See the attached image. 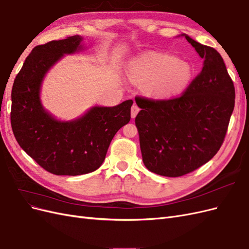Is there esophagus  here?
Here are the masks:
<instances>
[{
	"instance_id": "obj_1",
	"label": "esophagus",
	"mask_w": 249,
	"mask_h": 249,
	"mask_svg": "<svg viewBox=\"0 0 249 249\" xmlns=\"http://www.w3.org/2000/svg\"><path fill=\"white\" fill-rule=\"evenodd\" d=\"M139 107L137 106V105H133L132 106V109H131V116H132V118H135L136 117V115L138 114V112H139Z\"/></svg>"
}]
</instances>
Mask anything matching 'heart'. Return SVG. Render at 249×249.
I'll use <instances>...</instances> for the list:
<instances>
[{
    "instance_id": "heart-1",
    "label": "heart",
    "mask_w": 249,
    "mask_h": 249,
    "mask_svg": "<svg viewBox=\"0 0 249 249\" xmlns=\"http://www.w3.org/2000/svg\"><path fill=\"white\" fill-rule=\"evenodd\" d=\"M130 74L135 81L148 83L150 94L167 99L185 90L191 81L192 69L190 64L182 60L162 53L150 52L132 60Z\"/></svg>"
}]
</instances>
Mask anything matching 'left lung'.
<instances>
[{"mask_svg":"<svg viewBox=\"0 0 249 249\" xmlns=\"http://www.w3.org/2000/svg\"><path fill=\"white\" fill-rule=\"evenodd\" d=\"M188 42L203 59L201 71L179 96L153 100L135 96V118L142 160L157 175L177 178L196 170L217 154L235 107V87L214 48Z\"/></svg>","mask_w":249,"mask_h":249,"instance_id":"obj_1","label":"left lung"}]
</instances>
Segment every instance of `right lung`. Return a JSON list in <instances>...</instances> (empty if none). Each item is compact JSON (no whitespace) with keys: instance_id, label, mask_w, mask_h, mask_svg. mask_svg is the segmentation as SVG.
<instances>
[{"instance_id":"obj_1","label":"right lung","mask_w":249,"mask_h":249,"mask_svg":"<svg viewBox=\"0 0 249 249\" xmlns=\"http://www.w3.org/2000/svg\"><path fill=\"white\" fill-rule=\"evenodd\" d=\"M78 35L35 47L14 80L11 127L19 146L56 176H80L99 168L114 135L131 119L132 100L115 107H93L70 123L43 110L39 91L44 74L64 54L78 51Z\"/></svg>"}]
</instances>
